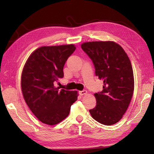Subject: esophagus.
<instances>
[{
	"label": "esophagus",
	"mask_w": 154,
	"mask_h": 154,
	"mask_svg": "<svg viewBox=\"0 0 154 154\" xmlns=\"http://www.w3.org/2000/svg\"><path fill=\"white\" fill-rule=\"evenodd\" d=\"M80 95H84V94H86L87 93V91L86 90H83V91H81L79 92Z\"/></svg>",
	"instance_id": "1"
}]
</instances>
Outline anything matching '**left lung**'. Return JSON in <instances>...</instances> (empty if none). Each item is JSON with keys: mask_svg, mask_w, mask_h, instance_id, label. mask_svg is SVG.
<instances>
[{"mask_svg": "<svg viewBox=\"0 0 154 154\" xmlns=\"http://www.w3.org/2000/svg\"><path fill=\"white\" fill-rule=\"evenodd\" d=\"M81 48L92 60L95 75L103 81V89L94 94L97 104L89 112L104 125L122 119L128 107L134 88L131 62L120 45L114 42H91Z\"/></svg>", "mask_w": 154, "mask_h": 154, "instance_id": "left-lung-1", "label": "left lung"}]
</instances>
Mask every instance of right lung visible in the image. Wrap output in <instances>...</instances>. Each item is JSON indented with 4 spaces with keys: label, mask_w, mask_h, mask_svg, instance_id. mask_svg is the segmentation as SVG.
Returning <instances> with one entry per match:
<instances>
[{
    "label": "right lung",
    "mask_w": 154,
    "mask_h": 154,
    "mask_svg": "<svg viewBox=\"0 0 154 154\" xmlns=\"http://www.w3.org/2000/svg\"><path fill=\"white\" fill-rule=\"evenodd\" d=\"M76 48L73 44L43 46L29 57L22 73L26 103L42 122L54 125L67 118L77 91L60 89L54 83L63 77V67Z\"/></svg>",
    "instance_id": "add662e5"
}]
</instances>
